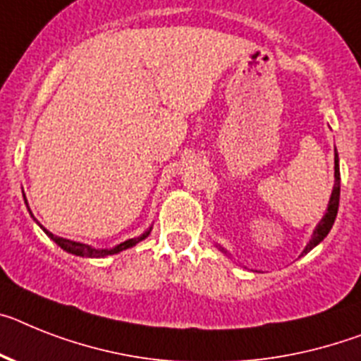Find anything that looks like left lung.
<instances>
[{"label": "left lung", "instance_id": "1", "mask_svg": "<svg viewBox=\"0 0 361 361\" xmlns=\"http://www.w3.org/2000/svg\"><path fill=\"white\" fill-rule=\"evenodd\" d=\"M338 205H340V157H338V152H336L334 154V187H332V195H330L329 205H326L325 209V214H323V218H321L319 224H317L316 229H314V233H312L310 240H308V244L305 246V250H302L301 257L307 255L308 251L314 250V247H316L317 244H319L326 235H329V231L332 229V226H334L336 214H338ZM218 250L222 251V253H226V255H229L222 246H218Z\"/></svg>", "mask_w": 361, "mask_h": 361}]
</instances>
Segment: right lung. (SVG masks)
Listing matches in <instances>:
<instances>
[{"mask_svg": "<svg viewBox=\"0 0 361 361\" xmlns=\"http://www.w3.org/2000/svg\"><path fill=\"white\" fill-rule=\"evenodd\" d=\"M23 200H25V204H27L25 195H23ZM29 213H31V209H29ZM31 216H32V213H31ZM38 226H40V224H38ZM40 227L44 229L45 235H47V237H49L53 242H56V244H59L63 251H68V253H71V255L86 257V259H104V257H110V255H115V253H121V251H124V250H130V247H134L135 244H139L141 240H145V238L150 235V231H152V226H150L147 231L141 233L139 237L128 238V240L121 242V244H117V246H114V247H93V246H90V244H82V242H75V240H69V238L56 237V235H53L51 231H47L44 226H40Z\"/></svg>", "mask_w": 361, "mask_h": 361, "instance_id": "1", "label": "right lung"}]
</instances>
